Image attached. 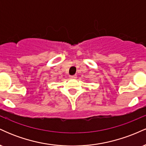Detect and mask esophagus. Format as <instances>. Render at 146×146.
Instances as JSON below:
<instances>
[{
    "instance_id": "1",
    "label": "esophagus",
    "mask_w": 146,
    "mask_h": 146,
    "mask_svg": "<svg viewBox=\"0 0 146 146\" xmlns=\"http://www.w3.org/2000/svg\"><path fill=\"white\" fill-rule=\"evenodd\" d=\"M70 78L71 79H75L77 78V75H70Z\"/></svg>"
}]
</instances>
